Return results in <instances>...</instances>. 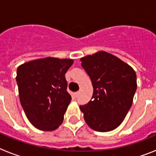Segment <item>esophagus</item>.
Masks as SVG:
<instances>
[{
    "mask_svg": "<svg viewBox=\"0 0 156 156\" xmlns=\"http://www.w3.org/2000/svg\"><path fill=\"white\" fill-rule=\"evenodd\" d=\"M78 94H79V92H75V97H78Z\"/></svg>",
    "mask_w": 156,
    "mask_h": 156,
    "instance_id": "esophagus-1",
    "label": "esophagus"
}]
</instances>
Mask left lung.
Wrapping results in <instances>:
<instances>
[{
    "label": "left lung",
    "mask_w": 156,
    "mask_h": 156,
    "mask_svg": "<svg viewBox=\"0 0 156 156\" xmlns=\"http://www.w3.org/2000/svg\"><path fill=\"white\" fill-rule=\"evenodd\" d=\"M93 86L92 100L80 106L89 127L99 132L116 129L131 107L137 89L136 73L118 57L99 51L80 59Z\"/></svg>",
    "instance_id": "1"
}]
</instances>
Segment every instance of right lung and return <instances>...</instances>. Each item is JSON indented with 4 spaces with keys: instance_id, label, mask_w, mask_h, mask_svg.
<instances>
[{
    "instance_id": "1",
    "label": "right lung",
    "mask_w": 156,
    "mask_h": 156,
    "mask_svg": "<svg viewBox=\"0 0 156 156\" xmlns=\"http://www.w3.org/2000/svg\"><path fill=\"white\" fill-rule=\"evenodd\" d=\"M74 61L55 57L38 59L17 69L19 99L28 120L46 131L57 129L71 101L65 74Z\"/></svg>"
}]
</instances>
